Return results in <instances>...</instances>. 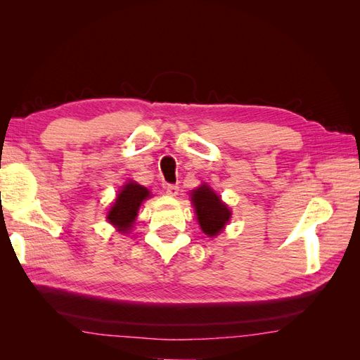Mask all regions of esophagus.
<instances>
[{
  "label": "esophagus",
  "mask_w": 360,
  "mask_h": 360,
  "mask_svg": "<svg viewBox=\"0 0 360 360\" xmlns=\"http://www.w3.org/2000/svg\"><path fill=\"white\" fill-rule=\"evenodd\" d=\"M165 189H167V193L169 195V197H176V195L179 193V186H177V184H167Z\"/></svg>",
  "instance_id": "1"
}]
</instances>
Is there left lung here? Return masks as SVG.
Segmentation results:
<instances>
[{
  "label": "left lung",
  "instance_id": "obj_1",
  "mask_svg": "<svg viewBox=\"0 0 360 360\" xmlns=\"http://www.w3.org/2000/svg\"><path fill=\"white\" fill-rule=\"evenodd\" d=\"M192 202L195 212H197L201 230L209 237L221 233L226 222L230 221V209L221 201L219 195H216L209 186H201L193 191Z\"/></svg>",
  "mask_w": 360,
  "mask_h": 360
}]
</instances>
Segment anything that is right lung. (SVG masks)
I'll return each mask as SVG.
<instances>
[{
    "instance_id": "1",
    "label": "right lung",
    "mask_w": 360,
    "mask_h": 360,
    "mask_svg": "<svg viewBox=\"0 0 360 360\" xmlns=\"http://www.w3.org/2000/svg\"><path fill=\"white\" fill-rule=\"evenodd\" d=\"M147 197H150V192L146 188L135 181L127 183L123 191H120L111 210L108 212V221L115 225L118 231L127 233L138 214L141 202Z\"/></svg>"
}]
</instances>
